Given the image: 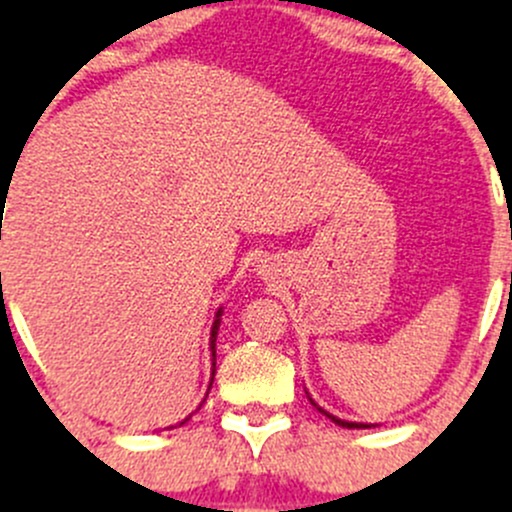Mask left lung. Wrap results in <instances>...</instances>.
I'll return each mask as SVG.
<instances>
[{"label":"left lung","mask_w":512,"mask_h":512,"mask_svg":"<svg viewBox=\"0 0 512 512\" xmlns=\"http://www.w3.org/2000/svg\"><path fill=\"white\" fill-rule=\"evenodd\" d=\"M309 401H312V406H317V404H314V399H309ZM317 411H322V414H324V416H327V418H332V421H334V423H337V426H344V428H369V426H364V423H352V421H342V418H337V416H332V414H329V411H324V409H322V406H317Z\"/></svg>","instance_id":"8db88e82"}]
</instances>
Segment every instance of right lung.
Masks as SVG:
<instances>
[{
	"label": "right lung",
	"instance_id": "right-lung-1",
	"mask_svg": "<svg viewBox=\"0 0 512 512\" xmlns=\"http://www.w3.org/2000/svg\"><path fill=\"white\" fill-rule=\"evenodd\" d=\"M220 317H223V312H220L218 309V314H215V322H213V329H210V349H213V359H215V339H218V329H220ZM215 366V364H213ZM213 374H215V369H213ZM210 384H213V381H210ZM185 421H188V418H185Z\"/></svg>",
	"mask_w": 512,
	"mask_h": 512
}]
</instances>
